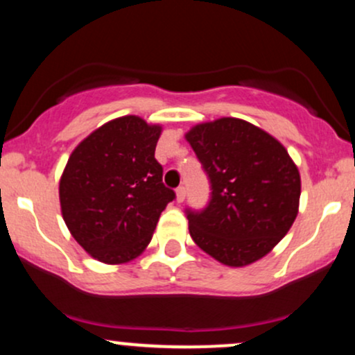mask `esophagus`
<instances>
[{
  "instance_id": "34e87169",
  "label": "esophagus",
  "mask_w": 355,
  "mask_h": 355,
  "mask_svg": "<svg viewBox=\"0 0 355 355\" xmlns=\"http://www.w3.org/2000/svg\"><path fill=\"white\" fill-rule=\"evenodd\" d=\"M175 195H177V202L182 203L183 200H185V195H187L185 187H178L177 191H175Z\"/></svg>"
}]
</instances>
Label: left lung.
<instances>
[{"label": "left lung", "instance_id": "1", "mask_svg": "<svg viewBox=\"0 0 355 355\" xmlns=\"http://www.w3.org/2000/svg\"><path fill=\"white\" fill-rule=\"evenodd\" d=\"M211 183L209 207L189 211V230L205 254L245 267L274 248L299 214L300 173L266 130L223 116L185 133Z\"/></svg>", "mask_w": 355, "mask_h": 355}]
</instances>
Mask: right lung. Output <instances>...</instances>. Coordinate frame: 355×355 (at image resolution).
I'll use <instances>...</instances> for the list:
<instances>
[{
  "label": "right lung",
  "mask_w": 355,
  "mask_h": 355,
  "mask_svg": "<svg viewBox=\"0 0 355 355\" xmlns=\"http://www.w3.org/2000/svg\"><path fill=\"white\" fill-rule=\"evenodd\" d=\"M162 125L126 115L81 140L60 178L64 223L83 250L108 266L148 247L162 211L175 198L155 160Z\"/></svg>",
  "instance_id": "right-lung-1"
}]
</instances>
